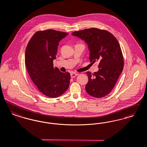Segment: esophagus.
<instances>
[{
	"label": "esophagus",
	"mask_w": 147,
	"mask_h": 147,
	"mask_svg": "<svg viewBox=\"0 0 147 147\" xmlns=\"http://www.w3.org/2000/svg\"><path fill=\"white\" fill-rule=\"evenodd\" d=\"M78 75V74H77V73H71V74H70L71 78H74V77H76Z\"/></svg>",
	"instance_id": "1"
}]
</instances>
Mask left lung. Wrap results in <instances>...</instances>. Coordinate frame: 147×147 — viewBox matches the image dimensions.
Returning <instances> with one entry per match:
<instances>
[{"label":"left lung","instance_id":"1","mask_svg":"<svg viewBox=\"0 0 147 147\" xmlns=\"http://www.w3.org/2000/svg\"><path fill=\"white\" fill-rule=\"evenodd\" d=\"M87 44L91 63H98L97 72H87L88 82L85 88L90 96L100 98L112 91L123 69V55L118 41L109 32L97 28L72 32Z\"/></svg>","mask_w":147,"mask_h":147}]
</instances>
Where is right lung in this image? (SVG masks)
Listing matches in <instances>:
<instances>
[{
    "instance_id": "obj_1",
    "label": "right lung",
    "mask_w": 147,
    "mask_h": 147,
    "mask_svg": "<svg viewBox=\"0 0 147 147\" xmlns=\"http://www.w3.org/2000/svg\"><path fill=\"white\" fill-rule=\"evenodd\" d=\"M69 34L54 30L39 31L29 40L25 62L32 81L39 91L49 97H57L69 88L70 74L54 67L59 42Z\"/></svg>"
}]
</instances>
